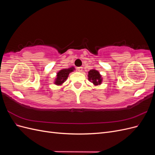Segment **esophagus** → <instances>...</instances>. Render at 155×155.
Returning a JSON list of instances; mask_svg holds the SVG:
<instances>
[{"instance_id": "esophagus-1", "label": "esophagus", "mask_w": 155, "mask_h": 155, "mask_svg": "<svg viewBox=\"0 0 155 155\" xmlns=\"http://www.w3.org/2000/svg\"><path fill=\"white\" fill-rule=\"evenodd\" d=\"M77 69H78V70L79 72H82L83 67H78Z\"/></svg>"}]
</instances>
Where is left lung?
<instances>
[{
  "label": "left lung",
  "instance_id": "obj_1",
  "mask_svg": "<svg viewBox=\"0 0 155 155\" xmlns=\"http://www.w3.org/2000/svg\"><path fill=\"white\" fill-rule=\"evenodd\" d=\"M88 77L89 81L92 82L95 85L101 84L102 79L101 78V75L96 70H91L88 72Z\"/></svg>",
  "mask_w": 155,
  "mask_h": 155
}]
</instances>
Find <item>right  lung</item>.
Wrapping results in <instances>:
<instances>
[{
    "instance_id": "1",
    "label": "right lung",
    "mask_w": 155,
    "mask_h": 155,
    "mask_svg": "<svg viewBox=\"0 0 155 155\" xmlns=\"http://www.w3.org/2000/svg\"><path fill=\"white\" fill-rule=\"evenodd\" d=\"M74 68H70L60 70L58 73L57 78H56L57 79H56L55 84H56V85H61V84H62L67 79L69 73L73 71Z\"/></svg>"
}]
</instances>
